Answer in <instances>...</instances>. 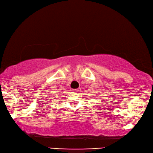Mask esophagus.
<instances>
[{
	"instance_id": "1",
	"label": "esophagus",
	"mask_w": 153,
	"mask_h": 153,
	"mask_svg": "<svg viewBox=\"0 0 153 153\" xmlns=\"http://www.w3.org/2000/svg\"><path fill=\"white\" fill-rule=\"evenodd\" d=\"M79 91V89L78 88H75V89H73V91H74V92H77Z\"/></svg>"
}]
</instances>
